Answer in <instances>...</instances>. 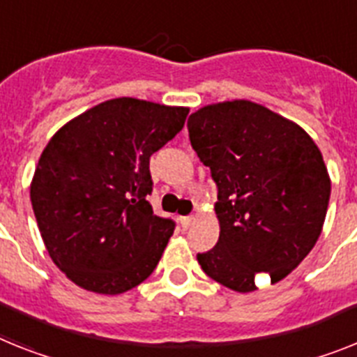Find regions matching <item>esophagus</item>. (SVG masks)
I'll list each match as a JSON object with an SVG mask.
<instances>
[{
	"label": "esophagus",
	"instance_id": "34e87169",
	"mask_svg": "<svg viewBox=\"0 0 357 357\" xmlns=\"http://www.w3.org/2000/svg\"><path fill=\"white\" fill-rule=\"evenodd\" d=\"M192 215H183V218H179V225H181V229L187 230L188 227H190V223H192Z\"/></svg>",
	"mask_w": 357,
	"mask_h": 357
}]
</instances>
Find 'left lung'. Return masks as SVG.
Wrapping results in <instances>:
<instances>
[{
	"instance_id": "8db88e82",
	"label": "left lung",
	"mask_w": 357,
	"mask_h": 357,
	"mask_svg": "<svg viewBox=\"0 0 357 357\" xmlns=\"http://www.w3.org/2000/svg\"><path fill=\"white\" fill-rule=\"evenodd\" d=\"M188 137L218 187L220 239L197 254L203 272L236 292L261 274L278 283L321 234L331 178L312 137L294 121L247 100L206 105Z\"/></svg>"
}]
</instances>
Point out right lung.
Segmentation results:
<instances>
[{
	"label": "right lung",
	"instance_id": "add662e5",
	"mask_svg": "<svg viewBox=\"0 0 357 357\" xmlns=\"http://www.w3.org/2000/svg\"><path fill=\"white\" fill-rule=\"evenodd\" d=\"M187 114V107L116 98L63 125L45 146L32 208L49 256L77 287L121 294L154 272L176 223L146 199L149 165Z\"/></svg>",
	"mask_w": 357,
	"mask_h": 357
}]
</instances>
